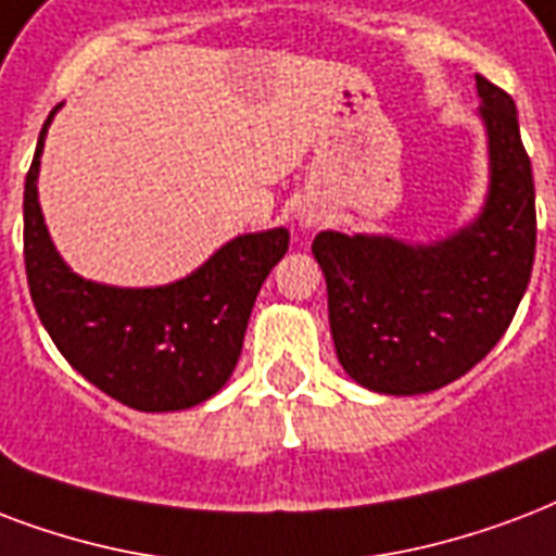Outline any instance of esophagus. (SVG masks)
I'll use <instances>...</instances> for the list:
<instances>
[{"instance_id": "34e87169", "label": "esophagus", "mask_w": 556, "mask_h": 556, "mask_svg": "<svg viewBox=\"0 0 556 556\" xmlns=\"http://www.w3.org/2000/svg\"><path fill=\"white\" fill-rule=\"evenodd\" d=\"M294 218L300 224V230H315L320 224L326 222V206L320 201H303L300 206L294 210Z\"/></svg>"}]
</instances>
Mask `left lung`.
I'll use <instances>...</instances> for the list:
<instances>
[{"label": "left lung", "mask_w": 556, "mask_h": 556, "mask_svg": "<svg viewBox=\"0 0 556 556\" xmlns=\"http://www.w3.org/2000/svg\"><path fill=\"white\" fill-rule=\"evenodd\" d=\"M486 134L484 206L443 239L324 230V268L338 362L362 388L431 393L484 358L514 320L536 250L531 160L514 99L476 75Z\"/></svg>", "instance_id": "obj_1"}]
</instances>
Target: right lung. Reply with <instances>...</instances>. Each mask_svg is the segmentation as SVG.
<instances>
[{"label":"right lung","instance_id":"obj_1","mask_svg":"<svg viewBox=\"0 0 556 556\" xmlns=\"http://www.w3.org/2000/svg\"><path fill=\"white\" fill-rule=\"evenodd\" d=\"M54 108L25 177V274L40 324L61 355L127 408L184 410L222 391L239 364L262 282L288 250V230L244 232L201 268L154 288L92 282L63 262L40 210V156Z\"/></svg>","mask_w":556,"mask_h":556}]
</instances>
